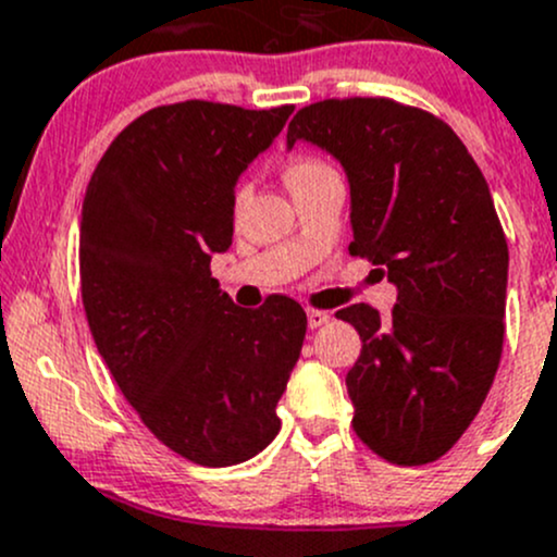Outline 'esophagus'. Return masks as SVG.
<instances>
[{"mask_svg": "<svg viewBox=\"0 0 557 557\" xmlns=\"http://www.w3.org/2000/svg\"><path fill=\"white\" fill-rule=\"evenodd\" d=\"M330 311H319V308H308V326L317 330V326H324L330 321Z\"/></svg>", "mask_w": 557, "mask_h": 557, "instance_id": "obj_1", "label": "esophagus"}]
</instances>
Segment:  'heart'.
Masks as SVG:
<instances>
[{"instance_id":"b5f03b06","label":"heart","mask_w":557,"mask_h":557,"mask_svg":"<svg viewBox=\"0 0 557 557\" xmlns=\"http://www.w3.org/2000/svg\"><path fill=\"white\" fill-rule=\"evenodd\" d=\"M324 169L326 165L319 163V160H308V158L295 160V163H289V169H286V185H295V182L306 180V176L317 174V171H324ZM238 198H240V193H238Z\"/></svg>"}]
</instances>
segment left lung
Segmentation results:
<instances>
[{
    "label": "left lung",
    "mask_w": 557,
    "mask_h": 557,
    "mask_svg": "<svg viewBox=\"0 0 557 557\" xmlns=\"http://www.w3.org/2000/svg\"><path fill=\"white\" fill-rule=\"evenodd\" d=\"M311 141L351 187V255L397 286L381 317L357 302L354 432L399 467L437 461L483 407L504 343L509 251L488 182L448 123L392 99L302 107L286 147Z\"/></svg>",
    "instance_id": "left-lung-1"
}]
</instances>
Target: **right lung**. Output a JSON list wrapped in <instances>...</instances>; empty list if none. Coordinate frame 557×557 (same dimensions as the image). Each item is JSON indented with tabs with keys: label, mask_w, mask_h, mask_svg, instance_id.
I'll return each mask as SVG.
<instances>
[{
	"label": "right lung",
	"mask_w": 557,
	"mask_h": 557,
	"mask_svg": "<svg viewBox=\"0 0 557 557\" xmlns=\"http://www.w3.org/2000/svg\"><path fill=\"white\" fill-rule=\"evenodd\" d=\"M295 107H154L96 165L79 222L90 335L145 426L200 467H233L278 434L306 311L238 308L211 276L233 244L236 182Z\"/></svg>",
	"instance_id": "add662e5"
}]
</instances>
